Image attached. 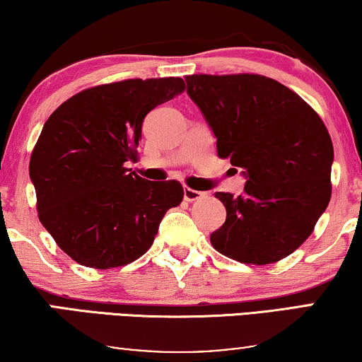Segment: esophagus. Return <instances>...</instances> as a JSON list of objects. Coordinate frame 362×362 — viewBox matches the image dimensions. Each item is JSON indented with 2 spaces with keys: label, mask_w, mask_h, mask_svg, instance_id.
Returning a JSON list of instances; mask_svg holds the SVG:
<instances>
[{
  "label": "esophagus",
  "mask_w": 362,
  "mask_h": 362,
  "mask_svg": "<svg viewBox=\"0 0 362 362\" xmlns=\"http://www.w3.org/2000/svg\"><path fill=\"white\" fill-rule=\"evenodd\" d=\"M204 196H206L204 192L196 191V189H191V187H185V199H186L187 202L199 201V199H202V197H204Z\"/></svg>",
  "instance_id": "obj_1"
}]
</instances>
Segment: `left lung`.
Instances as JSON below:
<instances>
[{
	"label": "left lung",
	"mask_w": 362,
	"mask_h": 362,
	"mask_svg": "<svg viewBox=\"0 0 362 362\" xmlns=\"http://www.w3.org/2000/svg\"><path fill=\"white\" fill-rule=\"evenodd\" d=\"M187 93L217 138V156L247 177L240 196L216 192L226 222L211 234L222 255L275 264L313 232L331 199L333 143L318 113L259 74L186 76Z\"/></svg>",
	"instance_id": "1"
}]
</instances>
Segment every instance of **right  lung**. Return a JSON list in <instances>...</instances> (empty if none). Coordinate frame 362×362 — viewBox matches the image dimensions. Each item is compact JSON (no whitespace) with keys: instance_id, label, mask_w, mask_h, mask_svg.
I'll list each match as a JSON object with an SVG mask.
<instances>
[{"instance_id":"1","label":"right lung","mask_w":362,"mask_h":362,"mask_svg":"<svg viewBox=\"0 0 362 362\" xmlns=\"http://www.w3.org/2000/svg\"><path fill=\"white\" fill-rule=\"evenodd\" d=\"M185 88L181 77L102 83L44 123L29 161L37 216L77 264L105 270L140 259L166 211L181 204L180 181H146L125 163L136 160L146 113Z\"/></svg>"}]
</instances>
